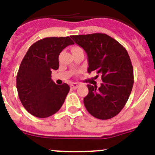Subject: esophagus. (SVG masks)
I'll list each match as a JSON object with an SVG mask.
<instances>
[{
  "label": "esophagus",
  "instance_id": "34e87169",
  "mask_svg": "<svg viewBox=\"0 0 155 155\" xmlns=\"http://www.w3.org/2000/svg\"><path fill=\"white\" fill-rule=\"evenodd\" d=\"M78 87H79L78 83H72V84H71V88H72V89H76V88H78Z\"/></svg>",
  "mask_w": 155,
  "mask_h": 155
}]
</instances>
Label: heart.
I'll list each match as a JSON object with an SVG mask.
<instances>
[{
  "mask_svg": "<svg viewBox=\"0 0 155 155\" xmlns=\"http://www.w3.org/2000/svg\"><path fill=\"white\" fill-rule=\"evenodd\" d=\"M81 48L78 47V46H74V47L72 48V51H74V50H77V49H80Z\"/></svg>",
  "mask_w": 155,
  "mask_h": 155,
  "instance_id": "b5f03b06",
  "label": "heart"
}]
</instances>
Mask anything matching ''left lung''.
<instances>
[{
    "label": "left lung",
    "mask_w": 155,
    "mask_h": 155,
    "mask_svg": "<svg viewBox=\"0 0 155 155\" xmlns=\"http://www.w3.org/2000/svg\"><path fill=\"white\" fill-rule=\"evenodd\" d=\"M85 51L88 72L101 76L100 88L88 84V94L84 98L88 112L96 118L107 120L118 114L129 100L133 82V68L125 48L105 34L71 36Z\"/></svg>",
    "instance_id": "1"
}]
</instances>
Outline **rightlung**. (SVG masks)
<instances>
[{
    "label": "right lung",
    "mask_w": 155,
    "mask_h": 155,
    "mask_svg": "<svg viewBox=\"0 0 155 155\" xmlns=\"http://www.w3.org/2000/svg\"><path fill=\"white\" fill-rule=\"evenodd\" d=\"M74 44L70 37L43 38L33 44L22 59L16 88L22 106L32 115L47 117L61 108L70 86L55 84L51 71L59 68V53Z\"/></svg>",
    "instance_id": "add662e5"
}]
</instances>
